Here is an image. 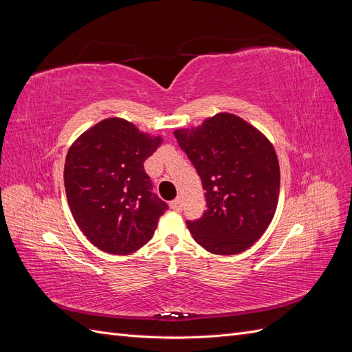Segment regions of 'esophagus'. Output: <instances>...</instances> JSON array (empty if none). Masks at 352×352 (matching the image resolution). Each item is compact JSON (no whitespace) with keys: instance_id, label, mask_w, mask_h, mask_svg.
Segmentation results:
<instances>
[{"instance_id":"esophagus-1","label":"esophagus","mask_w":352,"mask_h":352,"mask_svg":"<svg viewBox=\"0 0 352 352\" xmlns=\"http://www.w3.org/2000/svg\"><path fill=\"white\" fill-rule=\"evenodd\" d=\"M170 208L175 210V211L182 210V201H180V198H176V199H173L172 202H170Z\"/></svg>"}]
</instances>
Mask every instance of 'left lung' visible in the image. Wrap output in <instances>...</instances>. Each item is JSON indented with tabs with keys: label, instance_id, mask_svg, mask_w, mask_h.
<instances>
[{
	"label": "left lung",
	"instance_id": "left-lung-1",
	"mask_svg": "<svg viewBox=\"0 0 352 352\" xmlns=\"http://www.w3.org/2000/svg\"><path fill=\"white\" fill-rule=\"evenodd\" d=\"M173 133L206 189L204 214L186 221L192 238L217 255L252 247L269 228L279 201V160L269 138L226 111Z\"/></svg>",
	"mask_w": 352,
	"mask_h": 352
}]
</instances>
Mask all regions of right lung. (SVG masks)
Returning a JSON list of instances; mask_svg holds the SVG:
<instances>
[{"label": "right lung", "mask_w": 352, "mask_h": 352, "mask_svg": "<svg viewBox=\"0 0 352 352\" xmlns=\"http://www.w3.org/2000/svg\"><path fill=\"white\" fill-rule=\"evenodd\" d=\"M163 144L122 117L85 131L69 148L65 188L74 221L104 252L127 255L154 235L167 208L151 192L144 162Z\"/></svg>", "instance_id": "right-lung-1"}]
</instances>
